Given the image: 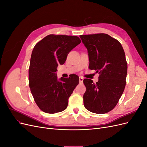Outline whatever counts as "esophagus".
Listing matches in <instances>:
<instances>
[{"label":"esophagus","instance_id":"obj_1","mask_svg":"<svg viewBox=\"0 0 147 147\" xmlns=\"http://www.w3.org/2000/svg\"><path fill=\"white\" fill-rule=\"evenodd\" d=\"M83 81V78L82 77H79V82H80V83H82Z\"/></svg>","mask_w":147,"mask_h":147}]
</instances>
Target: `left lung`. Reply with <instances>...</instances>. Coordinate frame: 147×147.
Listing matches in <instances>:
<instances>
[{
  "label": "left lung",
  "mask_w": 147,
  "mask_h": 147,
  "mask_svg": "<svg viewBox=\"0 0 147 147\" xmlns=\"http://www.w3.org/2000/svg\"><path fill=\"white\" fill-rule=\"evenodd\" d=\"M88 50L89 68L99 73V81L85 78L84 107L91 112L104 114L117 105L126 86L127 64L120 43L109 35L96 34L80 36Z\"/></svg>",
  "instance_id": "left-lung-1"
}]
</instances>
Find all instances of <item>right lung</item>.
<instances>
[{
  "mask_svg": "<svg viewBox=\"0 0 147 147\" xmlns=\"http://www.w3.org/2000/svg\"><path fill=\"white\" fill-rule=\"evenodd\" d=\"M81 43L77 36L48 35L35 45L29 69V85L35 103L43 112L56 113L64 110L68 99L79 83V77L58 79V64H63L69 52Z\"/></svg>",
  "mask_w": 147,
  "mask_h": 147,
  "instance_id": "1",
  "label": "right lung"
}]
</instances>
